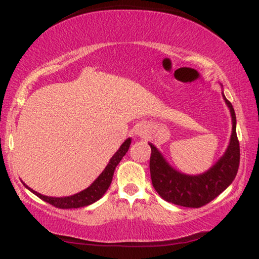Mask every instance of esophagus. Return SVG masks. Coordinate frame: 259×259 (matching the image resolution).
Wrapping results in <instances>:
<instances>
[{
    "instance_id": "esophagus-1",
    "label": "esophagus",
    "mask_w": 259,
    "mask_h": 259,
    "mask_svg": "<svg viewBox=\"0 0 259 259\" xmlns=\"http://www.w3.org/2000/svg\"><path fill=\"white\" fill-rule=\"evenodd\" d=\"M137 134H138V136H140V137H144L145 136V134H146V131H144V130H138L137 131Z\"/></svg>"
}]
</instances>
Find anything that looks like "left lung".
Wrapping results in <instances>:
<instances>
[{"label":"left lung","mask_w":259,"mask_h":259,"mask_svg":"<svg viewBox=\"0 0 259 259\" xmlns=\"http://www.w3.org/2000/svg\"><path fill=\"white\" fill-rule=\"evenodd\" d=\"M223 98L232 118L231 139L225 153L208 171L198 176L180 173L169 166L154 145L151 146L152 184L162 199L185 207H201L218 197L236 178L239 167V141L236 133V114L231 102Z\"/></svg>","instance_id":"obj_1"}]
</instances>
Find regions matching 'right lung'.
I'll return each instance as SVG.
<instances>
[{"label": "right lung", "instance_id": "1", "mask_svg": "<svg viewBox=\"0 0 259 259\" xmlns=\"http://www.w3.org/2000/svg\"><path fill=\"white\" fill-rule=\"evenodd\" d=\"M131 145V138L125 140L118 151L115 152V154L111 158V160L106 166L104 171L100 176L98 177L97 179L94 180L93 184L90 187H87L86 190L81 191V192L73 194V196L69 197H47L44 196V194L36 192V191L31 190L30 187H28L26 184L23 183V185L27 187L28 190L31 191L35 196L41 198L42 200H45L46 203H49L53 206L59 207V208H79L87 206V205H91L95 203V201L100 199V198L104 196L106 191L108 190L109 185H111L113 175H114V169L118 164L121 160L123 155L126 154V152L128 151Z\"/></svg>", "mask_w": 259, "mask_h": 259}]
</instances>
